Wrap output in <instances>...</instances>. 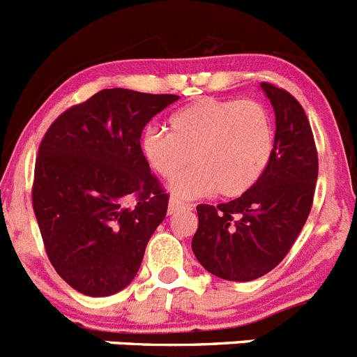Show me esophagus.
I'll return each instance as SVG.
<instances>
[{
    "mask_svg": "<svg viewBox=\"0 0 357 357\" xmlns=\"http://www.w3.org/2000/svg\"><path fill=\"white\" fill-rule=\"evenodd\" d=\"M182 209H191V206H189V204H182L181 200H176V198H172V200H169V204H168V214H175V213H178V211H182Z\"/></svg>",
    "mask_w": 357,
    "mask_h": 357,
    "instance_id": "obj_1",
    "label": "esophagus"
}]
</instances>
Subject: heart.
Masks as SVG:
<instances>
[{
    "mask_svg": "<svg viewBox=\"0 0 357 357\" xmlns=\"http://www.w3.org/2000/svg\"><path fill=\"white\" fill-rule=\"evenodd\" d=\"M169 132L148 128L141 151L148 166L172 178L189 160L195 166L169 184L178 198L216 193L234 198L259 181L273 151L272 118L259 100L204 98L182 107Z\"/></svg>",
    "mask_w": 357,
    "mask_h": 357,
    "instance_id": "1",
    "label": "heart"
}]
</instances>
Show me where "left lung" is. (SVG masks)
I'll use <instances>...</instances> for the list:
<instances>
[{"label": "left lung", "instance_id": "1", "mask_svg": "<svg viewBox=\"0 0 357 357\" xmlns=\"http://www.w3.org/2000/svg\"><path fill=\"white\" fill-rule=\"evenodd\" d=\"M275 112V139L266 169L247 193L227 204L197 207L193 254L207 272L247 282L284 259L313 206L318 155L307 116L295 98L261 84Z\"/></svg>", "mask_w": 357, "mask_h": 357}]
</instances>
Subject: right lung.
<instances>
[{
    "mask_svg": "<svg viewBox=\"0 0 357 357\" xmlns=\"http://www.w3.org/2000/svg\"><path fill=\"white\" fill-rule=\"evenodd\" d=\"M176 100L103 89L59 116L40 141L33 211L46 254L73 289L109 296L134 280L168 211V195L141 151V134Z\"/></svg>",
    "mask_w": 357,
    "mask_h": 357,
    "instance_id": "obj_1",
    "label": "right lung"
}]
</instances>
